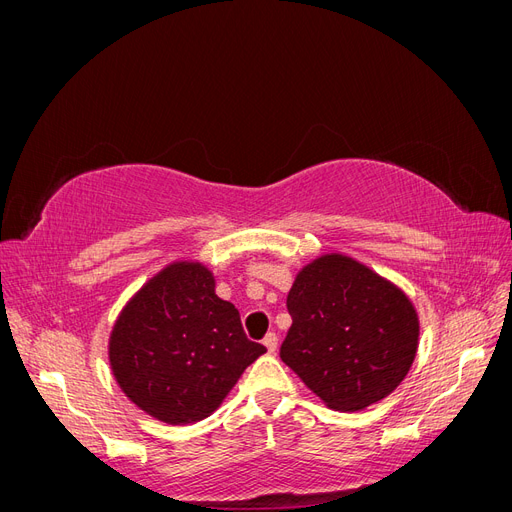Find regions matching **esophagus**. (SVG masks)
<instances>
[{"label":"esophagus","mask_w":512,"mask_h":512,"mask_svg":"<svg viewBox=\"0 0 512 512\" xmlns=\"http://www.w3.org/2000/svg\"><path fill=\"white\" fill-rule=\"evenodd\" d=\"M262 344H265V348H267L269 354H273V352L277 350V335H275V333H269L265 339H262Z\"/></svg>","instance_id":"1"}]
</instances>
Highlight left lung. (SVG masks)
<instances>
[{"label":"left lung","mask_w":512,"mask_h":512,"mask_svg":"<svg viewBox=\"0 0 512 512\" xmlns=\"http://www.w3.org/2000/svg\"><path fill=\"white\" fill-rule=\"evenodd\" d=\"M280 356L327 408L363 410L404 382L418 350L408 294L346 254H322L288 292Z\"/></svg>","instance_id":"1"}]
</instances>
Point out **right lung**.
Segmentation results:
<instances>
[{
	"label": "right lung",
	"mask_w": 512,
	"mask_h": 512,
	"mask_svg": "<svg viewBox=\"0 0 512 512\" xmlns=\"http://www.w3.org/2000/svg\"><path fill=\"white\" fill-rule=\"evenodd\" d=\"M267 348L245 337L237 307L203 262L175 260L123 305L108 363L136 408L168 425L211 416Z\"/></svg>",
	"instance_id": "add662e5"
}]
</instances>
